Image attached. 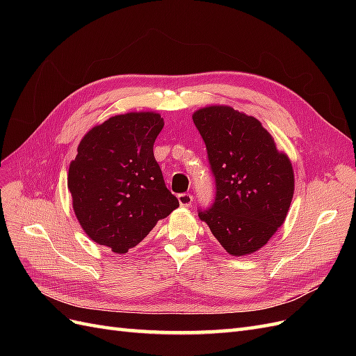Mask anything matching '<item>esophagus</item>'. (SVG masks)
I'll return each instance as SVG.
<instances>
[{
  "instance_id": "obj_1",
  "label": "esophagus",
  "mask_w": 356,
  "mask_h": 356,
  "mask_svg": "<svg viewBox=\"0 0 356 356\" xmlns=\"http://www.w3.org/2000/svg\"><path fill=\"white\" fill-rule=\"evenodd\" d=\"M178 202L181 207L188 208L193 202V196L190 195V193H181V195H178Z\"/></svg>"
}]
</instances>
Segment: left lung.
I'll list each match as a JSON object with an SVG mask.
<instances>
[{
    "label": "left lung",
    "mask_w": 356,
    "mask_h": 356,
    "mask_svg": "<svg viewBox=\"0 0 356 356\" xmlns=\"http://www.w3.org/2000/svg\"><path fill=\"white\" fill-rule=\"evenodd\" d=\"M207 145L215 199L199 217L232 255L260 250L286 218L294 172L255 117L213 105L193 114Z\"/></svg>",
    "instance_id": "8db88e82"
}]
</instances>
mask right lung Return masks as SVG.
<instances>
[{
  "instance_id": "add662e5",
  "label": "right lung",
  "mask_w": 356,
  "mask_h": 356,
  "mask_svg": "<svg viewBox=\"0 0 356 356\" xmlns=\"http://www.w3.org/2000/svg\"><path fill=\"white\" fill-rule=\"evenodd\" d=\"M163 124L156 113L111 117L84 135L70 165L77 220L93 242L113 252H127L179 207L153 153Z\"/></svg>"
}]
</instances>
